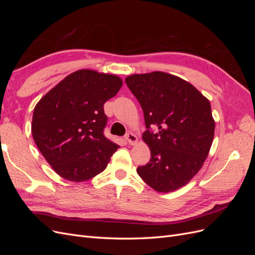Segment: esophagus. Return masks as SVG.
Wrapping results in <instances>:
<instances>
[{
  "label": "esophagus",
  "instance_id": "1",
  "mask_svg": "<svg viewBox=\"0 0 255 255\" xmlns=\"http://www.w3.org/2000/svg\"><path fill=\"white\" fill-rule=\"evenodd\" d=\"M126 140L128 144H135L137 142V137L133 133H128L126 135Z\"/></svg>",
  "mask_w": 255,
  "mask_h": 255
}]
</instances>
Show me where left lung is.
<instances>
[{"mask_svg": "<svg viewBox=\"0 0 255 255\" xmlns=\"http://www.w3.org/2000/svg\"><path fill=\"white\" fill-rule=\"evenodd\" d=\"M127 86L139 102L150 146L149 163L137 173L150 187L169 192L201 169L214 139L211 103L191 84L165 72L134 74Z\"/></svg>", "mask_w": 255, "mask_h": 255, "instance_id": "1", "label": "left lung"}]
</instances>
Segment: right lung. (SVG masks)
<instances>
[{
  "label": "right lung",
  "instance_id": "1",
  "mask_svg": "<svg viewBox=\"0 0 255 255\" xmlns=\"http://www.w3.org/2000/svg\"><path fill=\"white\" fill-rule=\"evenodd\" d=\"M120 78L92 70L68 75L37 103L36 145L57 174L72 182L101 173L119 145L104 135V103L117 95Z\"/></svg>",
  "mask_w": 255,
  "mask_h": 255
}]
</instances>
